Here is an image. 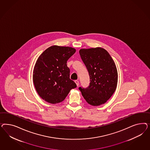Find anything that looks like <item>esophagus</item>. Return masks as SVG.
<instances>
[{"instance_id":"obj_1","label":"esophagus","mask_w":150,"mask_h":150,"mask_svg":"<svg viewBox=\"0 0 150 150\" xmlns=\"http://www.w3.org/2000/svg\"><path fill=\"white\" fill-rule=\"evenodd\" d=\"M75 83H76V84L77 86H78L79 85V81L78 80H75Z\"/></svg>"}]
</instances>
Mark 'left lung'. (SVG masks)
Here are the masks:
<instances>
[{
    "label": "left lung",
    "mask_w": 150,
    "mask_h": 150,
    "mask_svg": "<svg viewBox=\"0 0 150 150\" xmlns=\"http://www.w3.org/2000/svg\"><path fill=\"white\" fill-rule=\"evenodd\" d=\"M79 53L90 76V85L80 87L82 95L90 105L97 106L105 103L115 91L118 73L115 64L105 49L97 47L81 49Z\"/></svg>",
    "instance_id": "1"
}]
</instances>
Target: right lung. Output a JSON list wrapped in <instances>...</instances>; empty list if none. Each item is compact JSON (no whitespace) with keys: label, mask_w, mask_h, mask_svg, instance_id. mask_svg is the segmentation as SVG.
Here are the masks:
<instances>
[{"label":"right lung","mask_w":150,"mask_h":150,"mask_svg":"<svg viewBox=\"0 0 150 150\" xmlns=\"http://www.w3.org/2000/svg\"><path fill=\"white\" fill-rule=\"evenodd\" d=\"M76 52L69 47L53 45L38 57L33 72V81L38 94L52 104L62 102L70 91L76 87L70 79L67 61Z\"/></svg>","instance_id":"add662e5"}]
</instances>
